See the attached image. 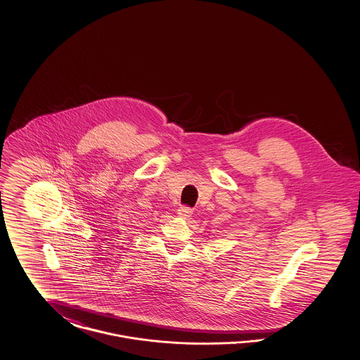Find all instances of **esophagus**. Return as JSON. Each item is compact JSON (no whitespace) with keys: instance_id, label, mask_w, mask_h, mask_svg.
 Listing matches in <instances>:
<instances>
[{"instance_id":"34e87169","label":"esophagus","mask_w":360,"mask_h":360,"mask_svg":"<svg viewBox=\"0 0 360 360\" xmlns=\"http://www.w3.org/2000/svg\"><path fill=\"white\" fill-rule=\"evenodd\" d=\"M178 214L182 217V219H188L191 214H193V210L188 207V206H181L178 209Z\"/></svg>"}]
</instances>
